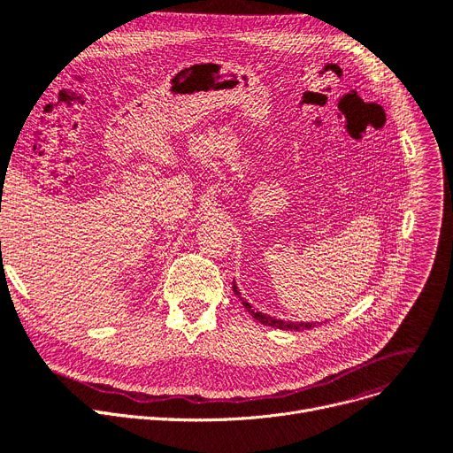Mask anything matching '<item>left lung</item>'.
<instances>
[{
	"label": "left lung",
	"instance_id": "8db88e82",
	"mask_svg": "<svg viewBox=\"0 0 453 453\" xmlns=\"http://www.w3.org/2000/svg\"><path fill=\"white\" fill-rule=\"evenodd\" d=\"M233 292L241 297V292H239V288H236L234 280H233ZM241 301H242V304L246 306V311H248V312H250V314H251L258 323H263V325L275 326V328H282V330H306V328H312V326H316V323H292V321L275 319V318H272V316H268V314H265V312H257V311H253L251 304H250L248 301H244L242 297H241Z\"/></svg>",
	"mask_w": 453,
	"mask_h": 453
}]
</instances>
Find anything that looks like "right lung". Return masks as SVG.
Wrapping results in <instances>:
<instances>
[{
    "label": "right lung",
    "mask_w": 453,
    "mask_h": 453,
    "mask_svg": "<svg viewBox=\"0 0 453 453\" xmlns=\"http://www.w3.org/2000/svg\"><path fill=\"white\" fill-rule=\"evenodd\" d=\"M0 244H2V242H0Z\"/></svg>",
    "instance_id": "add662e5"
}]
</instances>
